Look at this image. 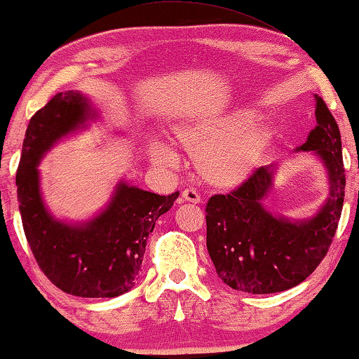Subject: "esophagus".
<instances>
[{"instance_id": "esophagus-1", "label": "esophagus", "mask_w": 359, "mask_h": 359, "mask_svg": "<svg viewBox=\"0 0 359 359\" xmlns=\"http://www.w3.org/2000/svg\"><path fill=\"white\" fill-rule=\"evenodd\" d=\"M182 198H184L185 201H190L194 204L201 203V196H199V193L194 190V188H187V190L182 191Z\"/></svg>"}]
</instances>
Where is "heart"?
<instances>
[{
	"label": "heart",
	"mask_w": 359,
	"mask_h": 359,
	"mask_svg": "<svg viewBox=\"0 0 359 359\" xmlns=\"http://www.w3.org/2000/svg\"><path fill=\"white\" fill-rule=\"evenodd\" d=\"M257 115L238 109L220 117L187 123L175 128L174 136L191 155L198 156L199 172L217 188H236L252 177L263 156L271 133L253 126ZM150 155L161 166L179 163L172 149L161 142L150 144Z\"/></svg>",
	"instance_id": "b5f03b06"
}]
</instances>
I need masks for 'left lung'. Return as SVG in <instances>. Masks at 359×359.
Listing matches in <instances>:
<instances>
[{
    "instance_id": "left-lung-1",
    "label": "left lung",
    "mask_w": 359,
    "mask_h": 359,
    "mask_svg": "<svg viewBox=\"0 0 359 359\" xmlns=\"http://www.w3.org/2000/svg\"><path fill=\"white\" fill-rule=\"evenodd\" d=\"M317 126L296 150L312 151L327 171L330 196L317 214L293 222L267 210L277 165L261 166L228 194L205 205L208 252L218 277L233 290L252 294L296 287L317 269L336 234L345 196V171L339 126L325 101L315 95Z\"/></svg>"
}]
</instances>
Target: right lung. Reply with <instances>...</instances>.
Segmentation results:
<instances>
[{
  "label": "right lung",
  "mask_w": 359,
  "mask_h": 359,
  "mask_svg": "<svg viewBox=\"0 0 359 359\" xmlns=\"http://www.w3.org/2000/svg\"><path fill=\"white\" fill-rule=\"evenodd\" d=\"M96 117L90 100L74 90L57 93L33 115L17 169V198L29 248L48 280L68 294L115 297L135 287L149 234L179 191L160 196L120 180L92 220H57L42 201L38 165L53 144Z\"/></svg>",
  "instance_id": "add662e5"
}]
</instances>
